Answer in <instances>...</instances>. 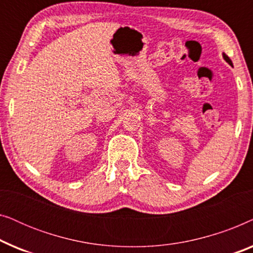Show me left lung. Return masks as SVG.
Returning a JSON list of instances; mask_svg holds the SVG:
<instances>
[{"instance_id":"8db88e82","label":"left lung","mask_w":253,"mask_h":253,"mask_svg":"<svg viewBox=\"0 0 253 253\" xmlns=\"http://www.w3.org/2000/svg\"><path fill=\"white\" fill-rule=\"evenodd\" d=\"M222 57L224 58V61H226L228 64H229V65H233V62H231V60H230V58H229V57H228V56H227V55H226V54H224V53H222Z\"/></svg>"}]
</instances>
